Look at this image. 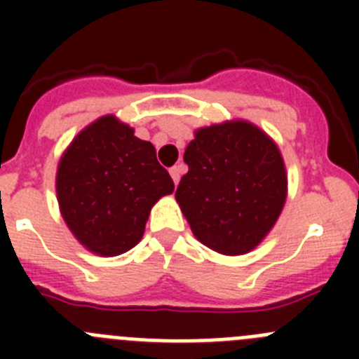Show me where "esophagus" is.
<instances>
[{
    "label": "esophagus",
    "mask_w": 359,
    "mask_h": 359,
    "mask_svg": "<svg viewBox=\"0 0 359 359\" xmlns=\"http://www.w3.org/2000/svg\"><path fill=\"white\" fill-rule=\"evenodd\" d=\"M170 176H172L174 180V185H177V183H180V177H182V169H180V165H176V167L170 169Z\"/></svg>",
    "instance_id": "34e87169"
}]
</instances>
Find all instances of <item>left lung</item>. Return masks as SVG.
Returning a JSON list of instances; mask_svg holds the SVG:
<instances>
[{
  "label": "left lung",
  "mask_w": 359,
  "mask_h": 359,
  "mask_svg": "<svg viewBox=\"0 0 359 359\" xmlns=\"http://www.w3.org/2000/svg\"><path fill=\"white\" fill-rule=\"evenodd\" d=\"M176 189L194 236L224 255L253 250L273 228L286 201V169L277 145L248 122L196 131Z\"/></svg>",
  "instance_id": "1"
}]
</instances>
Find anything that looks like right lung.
<instances>
[{
  "instance_id": "right-lung-1",
  "label": "right lung",
  "mask_w": 359,
  "mask_h": 359,
  "mask_svg": "<svg viewBox=\"0 0 359 359\" xmlns=\"http://www.w3.org/2000/svg\"><path fill=\"white\" fill-rule=\"evenodd\" d=\"M174 190L151 142L115 116L84 129L57 170V198L73 236L98 255H120L138 244L152 205Z\"/></svg>"
}]
</instances>
